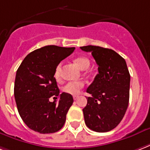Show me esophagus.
<instances>
[{
	"label": "esophagus",
	"instance_id": "obj_1",
	"mask_svg": "<svg viewBox=\"0 0 150 150\" xmlns=\"http://www.w3.org/2000/svg\"><path fill=\"white\" fill-rule=\"evenodd\" d=\"M73 98H74V100H77L79 98V96L78 95H74V96H73Z\"/></svg>",
	"mask_w": 150,
	"mask_h": 150
}]
</instances>
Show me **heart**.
I'll list each match as a JSON object with an SVG mask.
<instances>
[{"label":"heart","mask_w":150,"mask_h":150,"mask_svg":"<svg viewBox=\"0 0 150 150\" xmlns=\"http://www.w3.org/2000/svg\"><path fill=\"white\" fill-rule=\"evenodd\" d=\"M75 63L78 67L82 70L87 69L90 66V61L88 59L85 57H78L75 59ZM61 67L62 64H59L55 69L54 72V76L56 80H59L60 79V72ZM84 86V83L83 81H71L67 83L64 86H63V91L64 93H67L68 95H76L79 94L80 90Z\"/></svg>","instance_id":"1"}]
</instances>
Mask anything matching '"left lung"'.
Returning a JSON list of instances; mask_svg holds the SVG:
<instances>
[{
    "label": "left lung",
    "mask_w": 150,
    "mask_h": 150,
    "mask_svg": "<svg viewBox=\"0 0 150 150\" xmlns=\"http://www.w3.org/2000/svg\"><path fill=\"white\" fill-rule=\"evenodd\" d=\"M80 48L91 52L98 67V74L86 89L91 96L83 109L85 123L95 132H108L120 123L128 107L130 75L126 60L109 48L92 45Z\"/></svg>",
    "instance_id": "left-lung-1"
}]
</instances>
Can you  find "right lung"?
Listing matches in <instances>:
<instances>
[{
  "mask_svg": "<svg viewBox=\"0 0 150 150\" xmlns=\"http://www.w3.org/2000/svg\"><path fill=\"white\" fill-rule=\"evenodd\" d=\"M75 47L48 45L33 51L16 71L14 96L20 116L28 128L40 134H52L64 126L74 102L71 95L59 94L54 77L56 66ZM52 96L59 103L50 102Z\"/></svg>",
  "mask_w": 150,
  "mask_h": 150,
  "instance_id": "right-lung-1",
  "label": "right lung"
}]
</instances>
